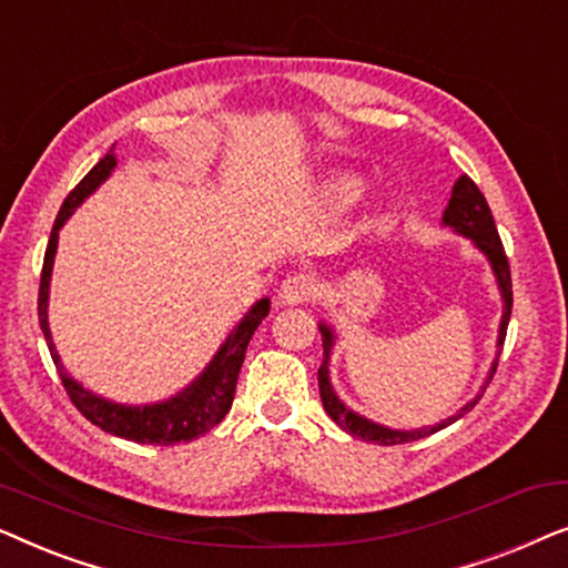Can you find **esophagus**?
Here are the masks:
<instances>
[{"mask_svg":"<svg viewBox=\"0 0 568 568\" xmlns=\"http://www.w3.org/2000/svg\"><path fill=\"white\" fill-rule=\"evenodd\" d=\"M317 294V282L310 274L286 276L276 292L278 305H302Z\"/></svg>","mask_w":568,"mask_h":568,"instance_id":"obj_1","label":"esophagus"}]
</instances>
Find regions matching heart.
Segmentation results:
<instances>
[{"label":"heart","mask_w":568,"mask_h":568,"mask_svg":"<svg viewBox=\"0 0 568 568\" xmlns=\"http://www.w3.org/2000/svg\"><path fill=\"white\" fill-rule=\"evenodd\" d=\"M359 193H362V178L359 175H352V173L333 175L323 185L325 204L333 206V209H344L348 204H354Z\"/></svg>","instance_id":"1"}]
</instances>
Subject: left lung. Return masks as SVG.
Wrapping results in <instances>:
<instances>
[{"label": "left lung", "mask_w": 568, "mask_h": 568, "mask_svg": "<svg viewBox=\"0 0 568 568\" xmlns=\"http://www.w3.org/2000/svg\"><path fill=\"white\" fill-rule=\"evenodd\" d=\"M442 224L453 230L455 235L468 237L470 243L486 255L488 266H491V271H494L496 286H499V294L504 302L499 336H496V359L491 364V369H488L486 383L478 390L476 398L465 403L457 414L447 416L445 422H439L434 426H424V429H390V426H383V424L372 422V418H367V416L356 414V410L348 408L346 403L338 398V393L333 390L331 352H333V346H336V331H333L328 323H321L317 328H321V336H323V364H321V369H317V385H321L323 408H325V414H328L333 422L341 426V429L354 434V437H359L364 442H375V445H403V442L424 439V437H429V434L445 429V426H449V424H455L457 418H463L480 400L486 385L491 383L496 364H499V354H501L504 336H507V325H509V315H511V274H509L507 253H504L499 232H496L491 209H488L484 193L478 191V185L473 183L468 175H460L455 181L453 193H449V201H447V209H445V214H442Z\"/></svg>", "instance_id": "1"}]
</instances>
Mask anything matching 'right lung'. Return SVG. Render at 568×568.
<instances>
[{"instance_id":"add662e5","label":"right lung","mask_w":568,"mask_h":568,"mask_svg":"<svg viewBox=\"0 0 568 568\" xmlns=\"http://www.w3.org/2000/svg\"><path fill=\"white\" fill-rule=\"evenodd\" d=\"M115 146V144H113ZM113 146L108 150L103 160L74 185V191L69 193L61 204L57 222H53L49 247H45L43 271H41V292H38V321H41V331L49 344L51 359L57 364L61 383L67 387V395L72 398L77 410L92 422L100 429L113 434V437H123L139 445H178V442H191L214 429L216 424L227 416L232 408V398H235V385L240 367H243L245 348L251 344L255 328H258L263 317L268 315L271 300L263 297L247 310L224 344L216 348L212 362L206 364L204 372L196 379H191L181 393L170 395L168 400L160 403H144V406H126V403L108 400L103 395L92 393L82 383L69 375L61 364V356L53 346V336L49 328V290H51V271L53 258H57L59 247V230L64 227L69 216L74 214V209L82 204L90 193H95L103 185L111 173L119 165L115 160Z\"/></svg>"}]
</instances>
